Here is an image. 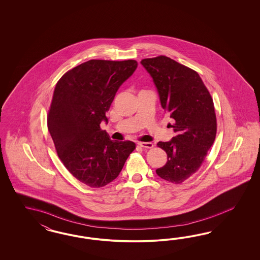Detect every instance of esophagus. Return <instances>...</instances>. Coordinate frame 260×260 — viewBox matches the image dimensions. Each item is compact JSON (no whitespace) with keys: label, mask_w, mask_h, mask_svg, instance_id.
I'll list each match as a JSON object with an SVG mask.
<instances>
[{"label":"esophagus","mask_w":260,"mask_h":260,"mask_svg":"<svg viewBox=\"0 0 260 260\" xmlns=\"http://www.w3.org/2000/svg\"><path fill=\"white\" fill-rule=\"evenodd\" d=\"M138 145L142 148H145V149L153 148V144L151 142H138Z\"/></svg>","instance_id":"1"}]
</instances>
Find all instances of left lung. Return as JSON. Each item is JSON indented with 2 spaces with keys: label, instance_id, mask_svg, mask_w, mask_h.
Instances as JSON below:
<instances>
[{
  "label": "left lung",
  "instance_id": "1",
  "mask_svg": "<svg viewBox=\"0 0 260 260\" xmlns=\"http://www.w3.org/2000/svg\"><path fill=\"white\" fill-rule=\"evenodd\" d=\"M141 64L153 80L175 133L172 140L157 143L168 161L156 173L166 181L180 184L197 173L215 139L213 99L197 71L169 57L143 59Z\"/></svg>",
  "mask_w": 260,
  "mask_h": 260
}]
</instances>
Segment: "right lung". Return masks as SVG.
Wrapping results in <instances>:
<instances>
[{"label":"right lung","mask_w":260,"mask_h":260,"mask_svg":"<svg viewBox=\"0 0 260 260\" xmlns=\"http://www.w3.org/2000/svg\"><path fill=\"white\" fill-rule=\"evenodd\" d=\"M134 60H89L64 73L56 84L47 127L56 151L79 181L101 188L113 181L135 149L132 141H113L108 123L119 87L137 68Z\"/></svg>","instance_id":"right-lung-1"}]
</instances>
